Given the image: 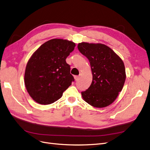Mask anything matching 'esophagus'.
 Wrapping results in <instances>:
<instances>
[{"label":"esophagus","mask_w":150,"mask_h":150,"mask_svg":"<svg viewBox=\"0 0 150 150\" xmlns=\"http://www.w3.org/2000/svg\"><path fill=\"white\" fill-rule=\"evenodd\" d=\"M74 79H75V80L76 81L79 80V76H77V75L74 76Z\"/></svg>","instance_id":"34e87169"}]
</instances>
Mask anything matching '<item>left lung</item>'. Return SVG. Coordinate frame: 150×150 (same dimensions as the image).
Instances as JSON below:
<instances>
[{
  "mask_svg": "<svg viewBox=\"0 0 150 150\" xmlns=\"http://www.w3.org/2000/svg\"><path fill=\"white\" fill-rule=\"evenodd\" d=\"M78 49L89 60L93 75L91 84L81 92L82 98L95 108L111 104L122 90L126 79L122 60L103 44L83 42L78 44Z\"/></svg>",
  "mask_w": 150,
  "mask_h": 150,
  "instance_id": "8db88e82",
  "label": "left lung"
}]
</instances>
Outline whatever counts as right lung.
Masks as SVG:
<instances>
[{"instance_id":"1","label":"right lung","mask_w":150,"mask_h":150,"mask_svg":"<svg viewBox=\"0 0 150 150\" xmlns=\"http://www.w3.org/2000/svg\"><path fill=\"white\" fill-rule=\"evenodd\" d=\"M75 47L72 41L52 39L33 53L25 72V85L33 100L46 105L62 96L74 81L65 60Z\"/></svg>"}]
</instances>
